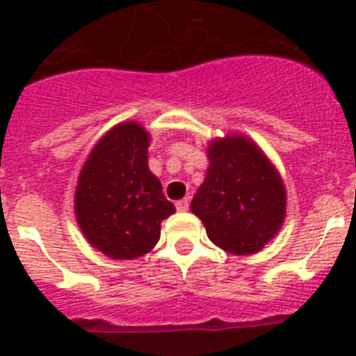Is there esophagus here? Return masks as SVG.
<instances>
[{
    "mask_svg": "<svg viewBox=\"0 0 356 356\" xmlns=\"http://www.w3.org/2000/svg\"><path fill=\"white\" fill-rule=\"evenodd\" d=\"M176 209H178V211H187V209H189V198L178 200V202H176Z\"/></svg>",
    "mask_w": 356,
    "mask_h": 356,
    "instance_id": "esophagus-1",
    "label": "esophagus"
}]
</instances>
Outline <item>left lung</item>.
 <instances>
[{
    "label": "left lung",
    "instance_id": "8db88e82",
    "mask_svg": "<svg viewBox=\"0 0 356 356\" xmlns=\"http://www.w3.org/2000/svg\"><path fill=\"white\" fill-rule=\"evenodd\" d=\"M209 169L191 202L213 243L233 254L264 249L286 218V187L271 161L245 136L216 138Z\"/></svg>",
    "mask_w": 356,
    "mask_h": 356
}]
</instances>
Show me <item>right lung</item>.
<instances>
[{"label": "right lung", "mask_w": 356, "mask_h": 356, "mask_svg": "<svg viewBox=\"0 0 356 356\" xmlns=\"http://www.w3.org/2000/svg\"><path fill=\"white\" fill-rule=\"evenodd\" d=\"M151 136L136 122L120 123L99 140L79 172L74 195L78 225L92 248L114 258L143 257L160 240L161 222L175 213L147 165Z\"/></svg>", "instance_id": "add662e5"}]
</instances>
